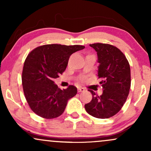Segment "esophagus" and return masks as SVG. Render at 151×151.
<instances>
[{"instance_id":"1","label":"esophagus","mask_w":151,"mask_h":151,"mask_svg":"<svg viewBox=\"0 0 151 151\" xmlns=\"http://www.w3.org/2000/svg\"><path fill=\"white\" fill-rule=\"evenodd\" d=\"M77 91H78V92H82V91H85V89L83 87H81V86H79V87L77 88Z\"/></svg>"}]
</instances>
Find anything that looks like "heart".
Here are the masks:
<instances>
[{
    "mask_svg": "<svg viewBox=\"0 0 151 151\" xmlns=\"http://www.w3.org/2000/svg\"><path fill=\"white\" fill-rule=\"evenodd\" d=\"M84 79V78H82V79Z\"/></svg>",
    "mask_w": 151,
    "mask_h": 151,
    "instance_id": "b5f03b06",
    "label": "heart"
}]
</instances>
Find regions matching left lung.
<instances>
[{"label": "left lung", "instance_id": "left-lung-1", "mask_svg": "<svg viewBox=\"0 0 151 151\" xmlns=\"http://www.w3.org/2000/svg\"><path fill=\"white\" fill-rule=\"evenodd\" d=\"M97 52L98 78L103 93L98 96L91 90L92 99L84 106L86 111L98 119L116 115L127 99L131 87V69L124 53L116 47L104 43L89 45Z\"/></svg>", "mask_w": 151, "mask_h": 151}]
</instances>
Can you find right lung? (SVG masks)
<instances>
[{"instance_id": "1", "label": "right lung", "mask_w": 151, "mask_h": 151, "mask_svg": "<svg viewBox=\"0 0 151 151\" xmlns=\"http://www.w3.org/2000/svg\"><path fill=\"white\" fill-rule=\"evenodd\" d=\"M82 45H45L30 52L25 59L22 73L24 94L31 110L47 119L60 116L70 99L77 93L76 86L60 89L54 79L65 72L72 54Z\"/></svg>"}]
</instances>
